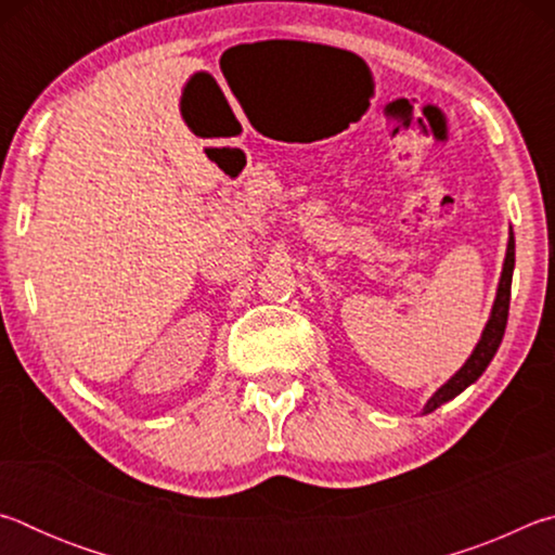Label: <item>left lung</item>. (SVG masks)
<instances>
[{"label":"left lung","instance_id":"left-lung-1","mask_svg":"<svg viewBox=\"0 0 555 555\" xmlns=\"http://www.w3.org/2000/svg\"><path fill=\"white\" fill-rule=\"evenodd\" d=\"M512 271H514V232L509 237V247H506V259H504V269H502V279H500V288H496V300L492 308V318L487 323L482 340L477 343L475 352L469 354V360L460 367V372L455 374L453 379H448L443 387H440L434 397L428 399L424 413L436 411L440 403L450 401L453 397H457L460 391L465 387H469L480 374L487 370V364L492 362V357L500 347L502 337H504V327H506V318H509V296H512Z\"/></svg>","mask_w":555,"mask_h":555}]
</instances>
